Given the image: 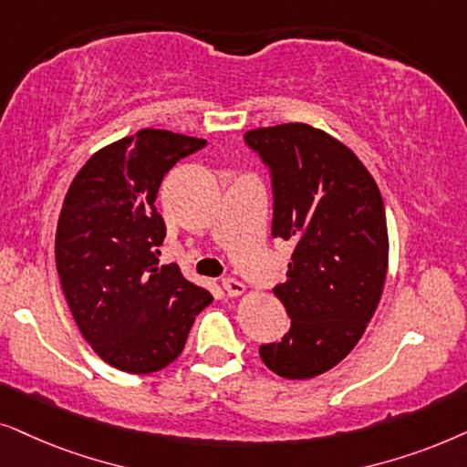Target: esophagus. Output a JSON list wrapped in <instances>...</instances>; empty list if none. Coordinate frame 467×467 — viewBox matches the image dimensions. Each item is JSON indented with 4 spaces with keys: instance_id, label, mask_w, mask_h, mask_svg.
<instances>
[{
    "instance_id": "34e87169",
    "label": "esophagus",
    "mask_w": 467,
    "mask_h": 467,
    "mask_svg": "<svg viewBox=\"0 0 467 467\" xmlns=\"http://www.w3.org/2000/svg\"><path fill=\"white\" fill-rule=\"evenodd\" d=\"M222 288L228 296H239V295H244V292H245V285L237 282V279H233V277L222 279Z\"/></svg>"
}]
</instances>
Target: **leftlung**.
Listing matches in <instances>:
<instances>
[{
	"instance_id": "8db88e82",
	"label": "left lung",
	"mask_w": 467,
	"mask_h": 467,
	"mask_svg": "<svg viewBox=\"0 0 467 467\" xmlns=\"http://www.w3.org/2000/svg\"><path fill=\"white\" fill-rule=\"evenodd\" d=\"M245 145L269 169L271 234L295 244L273 292L290 328L260 346L273 374L307 380L348 354L380 303L389 266L380 190L346 145L307 123L250 130Z\"/></svg>"
}]
</instances>
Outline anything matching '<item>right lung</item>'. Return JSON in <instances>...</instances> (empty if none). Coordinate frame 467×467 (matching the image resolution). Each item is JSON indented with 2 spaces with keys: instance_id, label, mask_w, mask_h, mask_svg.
I'll return each instance as SVG.
<instances>
[{
  "instance_id": "add662e5",
  "label": "right lung",
  "mask_w": 467,
  "mask_h": 467,
  "mask_svg": "<svg viewBox=\"0 0 467 467\" xmlns=\"http://www.w3.org/2000/svg\"><path fill=\"white\" fill-rule=\"evenodd\" d=\"M207 140L140 130L93 153L67 190L55 234L66 301L96 354L128 374L164 369L213 301L177 265L158 266L160 183Z\"/></svg>"
}]
</instances>
